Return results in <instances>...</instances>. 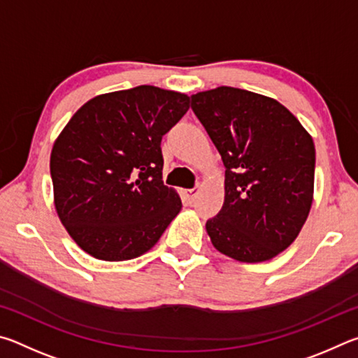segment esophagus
Returning a JSON list of instances; mask_svg holds the SVG:
<instances>
[{
	"instance_id": "34e87169",
	"label": "esophagus",
	"mask_w": 358,
	"mask_h": 358,
	"mask_svg": "<svg viewBox=\"0 0 358 358\" xmlns=\"http://www.w3.org/2000/svg\"><path fill=\"white\" fill-rule=\"evenodd\" d=\"M197 192H199V185L191 187V189H185V196L187 197V201H194V197L197 196Z\"/></svg>"
}]
</instances>
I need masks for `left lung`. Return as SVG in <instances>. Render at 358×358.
<instances>
[{"mask_svg": "<svg viewBox=\"0 0 358 358\" xmlns=\"http://www.w3.org/2000/svg\"><path fill=\"white\" fill-rule=\"evenodd\" d=\"M191 108L226 167L222 208L205 226L211 243L240 262L273 259L310 215L313 137L276 99L248 90L201 92L191 96Z\"/></svg>", "mask_w": 358, "mask_h": 358, "instance_id": "obj_1", "label": "left lung"}]
</instances>
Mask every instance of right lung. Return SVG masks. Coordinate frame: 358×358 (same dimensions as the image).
<instances>
[{
    "label": "right lung",
    "instance_id": "add662e5",
    "mask_svg": "<svg viewBox=\"0 0 358 358\" xmlns=\"http://www.w3.org/2000/svg\"><path fill=\"white\" fill-rule=\"evenodd\" d=\"M187 108L189 96L141 85L96 96L64 126L50 155L53 201L90 256H142L180 213V196L162 181L161 141Z\"/></svg>",
    "mask_w": 358,
    "mask_h": 358
}]
</instances>
